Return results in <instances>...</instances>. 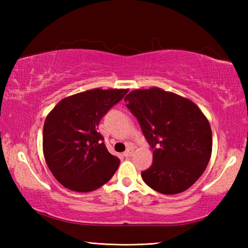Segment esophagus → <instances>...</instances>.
Returning <instances> with one entry per match:
<instances>
[{
    "mask_svg": "<svg viewBox=\"0 0 248 248\" xmlns=\"http://www.w3.org/2000/svg\"><path fill=\"white\" fill-rule=\"evenodd\" d=\"M132 153H133V151L131 150V149H128L127 151H125V152L124 153V157H130L132 155Z\"/></svg>",
    "mask_w": 248,
    "mask_h": 248,
    "instance_id": "1",
    "label": "esophagus"
}]
</instances>
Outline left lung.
I'll return each mask as SVG.
<instances>
[{
    "instance_id": "1",
    "label": "left lung",
    "mask_w": 248,
    "mask_h": 248,
    "mask_svg": "<svg viewBox=\"0 0 248 248\" xmlns=\"http://www.w3.org/2000/svg\"><path fill=\"white\" fill-rule=\"evenodd\" d=\"M124 100L153 150L152 165L141 173L144 183L164 195L188 189L211 156L212 132L202 111L158 87L132 91Z\"/></svg>"
}]
</instances>
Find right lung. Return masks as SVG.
<instances>
[{"instance_id":"right-lung-1","label":"right lung","mask_w":248,"mask_h":248,"mask_svg":"<svg viewBox=\"0 0 248 248\" xmlns=\"http://www.w3.org/2000/svg\"><path fill=\"white\" fill-rule=\"evenodd\" d=\"M128 90L95 89L62 99L46 118L43 148L54 177L78 192L97 189L110 179L120 159L108 152L98 124Z\"/></svg>"}]
</instances>
